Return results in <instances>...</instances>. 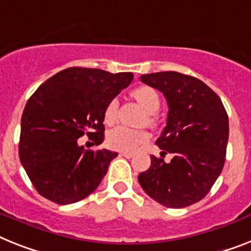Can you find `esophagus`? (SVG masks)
I'll return each mask as SVG.
<instances>
[{
	"label": "esophagus",
	"mask_w": 251,
	"mask_h": 251,
	"mask_svg": "<svg viewBox=\"0 0 251 251\" xmlns=\"http://www.w3.org/2000/svg\"><path fill=\"white\" fill-rule=\"evenodd\" d=\"M121 155L122 156H124V158L130 159L132 156H133V152H130V151H121Z\"/></svg>",
	"instance_id": "1"
}]
</instances>
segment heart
<instances>
[{"label":"heart","instance_id":"obj_1","mask_svg":"<svg viewBox=\"0 0 251 251\" xmlns=\"http://www.w3.org/2000/svg\"><path fill=\"white\" fill-rule=\"evenodd\" d=\"M132 96L142 109L146 111V119L144 122L149 126L156 124L155 111L160 107V96L155 88L150 86H138L132 91ZM103 122L107 126H113L118 119V101L115 99L110 100L103 109ZM149 138V133L144 129H130L127 127H117L107 133V145L111 149L124 151H133L144 144Z\"/></svg>","mask_w":251,"mask_h":251}]
</instances>
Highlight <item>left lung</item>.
Segmentation results:
<instances>
[{
	"label": "left lung",
	"mask_w": 251,
	"mask_h": 251,
	"mask_svg": "<svg viewBox=\"0 0 251 251\" xmlns=\"http://www.w3.org/2000/svg\"><path fill=\"white\" fill-rule=\"evenodd\" d=\"M167 99V127L156 140L161 158L138 176L144 191L167 208H186L206 196L223 169L228 142V115L212 88L177 72L141 75ZM174 155L165 163L164 155Z\"/></svg>",
	"instance_id": "1"
}]
</instances>
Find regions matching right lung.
Wrapping results in <instances>:
<instances>
[{
    "mask_svg": "<svg viewBox=\"0 0 251 251\" xmlns=\"http://www.w3.org/2000/svg\"><path fill=\"white\" fill-rule=\"evenodd\" d=\"M133 79L132 73L68 68L37 88L22 115L19 158L37 192L60 205L92 194L118 156L86 150L78 138L103 141V109Z\"/></svg>",
    "mask_w": 251,
    "mask_h": 251,
    "instance_id": "obj_1",
    "label": "right lung"
}]
</instances>
